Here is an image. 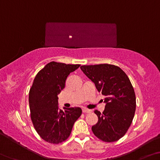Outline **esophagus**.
<instances>
[{"mask_svg":"<svg viewBox=\"0 0 160 160\" xmlns=\"http://www.w3.org/2000/svg\"><path fill=\"white\" fill-rule=\"evenodd\" d=\"M82 112H84V113H90V112H91V110H89V109H87V108H83L82 109Z\"/></svg>","mask_w":160,"mask_h":160,"instance_id":"obj_1","label":"esophagus"}]
</instances>
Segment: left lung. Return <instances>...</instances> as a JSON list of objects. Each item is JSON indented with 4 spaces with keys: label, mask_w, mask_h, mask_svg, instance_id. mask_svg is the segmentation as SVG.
Masks as SVG:
<instances>
[{
    "label": "left lung",
    "mask_w": 160,
    "mask_h": 160,
    "mask_svg": "<svg viewBox=\"0 0 160 160\" xmlns=\"http://www.w3.org/2000/svg\"><path fill=\"white\" fill-rule=\"evenodd\" d=\"M80 69L105 97L103 112L95 110L98 122L92 127L94 135L107 142L118 140L130 128L136 109L130 79L120 68L113 65H82Z\"/></svg>",
    "instance_id": "1"
}]
</instances>
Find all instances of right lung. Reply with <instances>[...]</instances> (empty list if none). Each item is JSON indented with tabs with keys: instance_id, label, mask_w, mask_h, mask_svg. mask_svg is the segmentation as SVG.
Listing matches in <instances>:
<instances>
[{
	"instance_id": "obj_1",
	"label": "right lung",
	"mask_w": 160,
	"mask_h": 160,
	"mask_svg": "<svg viewBox=\"0 0 160 160\" xmlns=\"http://www.w3.org/2000/svg\"><path fill=\"white\" fill-rule=\"evenodd\" d=\"M80 65L50 62L35 76L29 92L30 117L34 128L45 141L58 144L70 136L75 121L82 114L80 108L58 106V97L70 73Z\"/></svg>"
}]
</instances>
